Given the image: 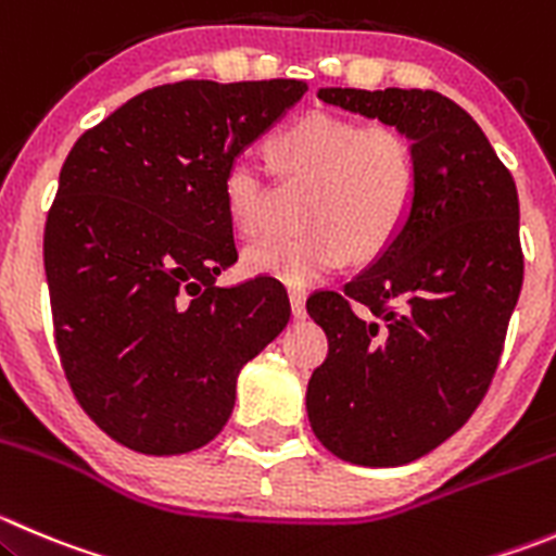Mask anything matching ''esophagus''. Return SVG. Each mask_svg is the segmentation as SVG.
Wrapping results in <instances>:
<instances>
[{"mask_svg":"<svg viewBox=\"0 0 556 556\" xmlns=\"http://www.w3.org/2000/svg\"><path fill=\"white\" fill-rule=\"evenodd\" d=\"M288 299H290V312H293L295 320H304L306 317V290L290 288Z\"/></svg>","mask_w":556,"mask_h":556,"instance_id":"34e87169","label":"esophagus"}]
</instances>
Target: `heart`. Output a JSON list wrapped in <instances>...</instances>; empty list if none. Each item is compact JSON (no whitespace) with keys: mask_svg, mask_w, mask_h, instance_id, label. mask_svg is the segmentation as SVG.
<instances>
[{"mask_svg":"<svg viewBox=\"0 0 556 556\" xmlns=\"http://www.w3.org/2000/svg\"><path fill=\"white\" fill-rule=\"evenodd\" d=\"M282 174L315 185L301 212V236H268L244 250V268L306 288L353 263L377 261L402 236L415 195L418 163L393 129H369L353 118L315 111L274 141ZM223 201L233 228L255 236L266 225L268 176L250 152L236 154L223 176Z\"/></svg>","mask_w":556,"mask_h":556,"instance_id":"1","label":"heart"}]
</instances>
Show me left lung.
Here are the masks:
<instances>
[{"mask_svg":"<svg viewBox=\"0 0 556 556\" xmlns=\"http://www.w3.org/2000/svg\"><path fill=\"white\" fill-rule=\"evenodd\" d=\"M317 97L404 135L418 195L386 255L344 293L306 301L328 337L306 413L339 459L409 465L459 432L489 391L525 277L519 195L476 118L438 91L326 86Z\"/></svg>","mask_w":556,"mask_h":556,"instance_id":"1","label":"left lung"}]
</instances>
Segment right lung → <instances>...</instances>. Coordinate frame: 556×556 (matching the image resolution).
<instances>
[{
  "label": "right lung",
  "mask_w": 556,
  "mask_h": 556,
  "mask_svg": "<svg viewBox=\"0 0 556 556\" xmlns=\"http://www.w3.org/2000/svg\"><path fill=\"white\" fill-rule=\"evenodd\" d=\"M304 91L293 78L165 84L64 160L42 239L59 358L86 415L138 454L212 443L241 366L288 326L271 282H214L239 257L225 168Z\"/></svg>",
  "instance_id": "right-lung-1"
}]
</instances>
